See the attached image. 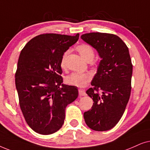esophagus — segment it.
Instances as JSON below:
<instances>
[{"label":"esophagus","instance_id":"esophagus-1","mask_svg":"<svg viewBox=\"0 0 150 150\" xmlns=\"http://www.w3.org/2000/svg\"><path fill=\"white\" fill-rule=\"evenodd\" d=\"M79 96H86V93L84 90L79 89Z\"/></svg>","mask_w":150,"mask_h":150}]
</instances>
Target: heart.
<instances>
[{
  "label": "heart",
  "mask_w": 150,
  "mask_h": 150,
  "mask_svg": "<svg viewBox=\"0 0 150 150\" xmlns=\"http://www.w3.org/2000/svg\"><path fill=\"white\" fill-rule=\"evenodd\" d=\"M77 50L83 59H85L88 62H91L93 59L94 57H95L94 49L92 46L88 45V44H81V45L77 46ZM69 53V50H67L63 53L62 56L60 64L62 68H63V69H65L67 67V59ZM91 80V75L87 73L81 74L78 73H73L66 77V82H67V83L79 88H83L86 86L87 83L90 82Z\"/></svg>",
  "instance_id": "obj_1"
}]
</instances>
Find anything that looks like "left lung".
<instances>
[{"mask_svg": "<svg viewBox=\"0 0 150 150\" xmlns=\"http://www.w3.org/2000/svg\"><path fill=\"white\" fill-rule=\"evenodd\" d=\"M81 38L98 51L101 58L87 95L93 106L83 113L85 122L95 131H106L120 120L131 93L132 64L127 45L115 34L93 32Z\"/></svg>", "mask_w": 150, "mask_h": 150, "instance_id": "8db88e82", "label": "left lung"}]
</instances>
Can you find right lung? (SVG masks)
Here are the masks:
<instances>
[{"instance_id": "add662e5", "label": "right lung", "mask_w": 150, "mask_h": 150, "mask_svg": "<svg viewBox=\"0 0 150 150\" xmlns=\"http://www.w3.org/2000/svg\"><path fill=\"white\" fill-rule=\"evenodd\" d=\"M79 35L44 33L32 38L21 51L16 87L26 122L35 132L48 135L59 130L66 107L78 97L77 87L62 83L60 62Z\"/></svg>"}]
</instances>
